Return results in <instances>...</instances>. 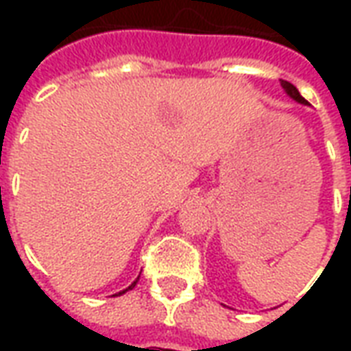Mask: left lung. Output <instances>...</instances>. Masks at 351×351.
Returning <instances> with one entry per match:
<instances>
[{"label": "left lung", "instance_id": "8db88e82", "mask_svg": "<svg viewBox=\"0 0 351 351\" xmlns=\"http://www.w3.org/2000/svg\"><path fill=\"white\" fill-rule=\"evenodd\" d=\"M280 84H282V88L286 90V93L291 97V99L297 101V103H301V105H308V101L302 97L301 93H299V90H297L291 82H287V80H280Z\"/></svg>", "mask_w": 351, "mask_h": 351}]
</instances>
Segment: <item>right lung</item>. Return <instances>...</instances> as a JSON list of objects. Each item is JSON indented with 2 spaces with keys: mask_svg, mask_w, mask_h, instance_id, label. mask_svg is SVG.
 Returning a JSON list of instances; mask_svg holds the SVG:
<instances>
[{
  "mask_svg": "<svg viewBox=\"0 0 351 351\" xmlns=\"http://www.w3.org/2000/svg\"><path fill=\"white\" fill-rule=\"evenodd\" d=\"M137 282H138V278L135 280V282H133V284H131V286H128V287H125V289H122V291H120V293H116L114 297H118V295H123V293H125V291H130V289H133V287L137 286Z\"/></svg>",
  "mask_w": 351,
  "mask_h": 351,
  "instance_id": "obj_1",
  "label": "right lung"
}]
</instances>
